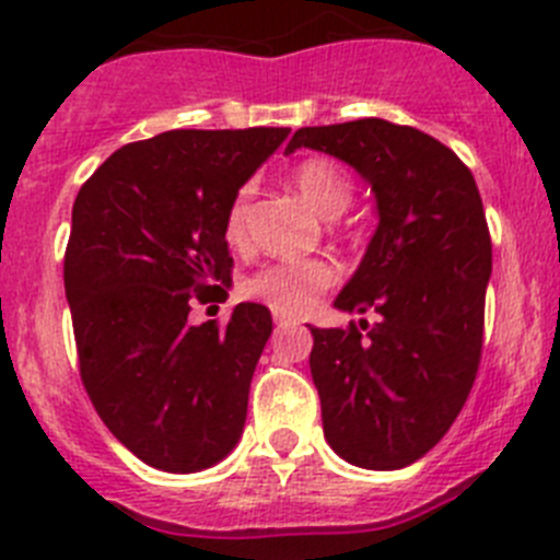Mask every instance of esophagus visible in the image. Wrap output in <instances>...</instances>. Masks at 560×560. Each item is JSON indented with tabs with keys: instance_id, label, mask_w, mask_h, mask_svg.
<instances>
[{
	"instance_id": "1",
	"label": "esophagus",
	"mask_w": 560,
	"mask_h": 560,
	"mask_svg": "<svg viewBox=\"0 0 560 560\" xmlns=\"http://www.w3.org/2000/svg\"><path fill=\"white\" fill-rule=\"evenodd\" d=\"M273 323H276V328H284V326H290V317L276 315V317H273Z\"/></svg>"
}]
</instances>
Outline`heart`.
Returning a JSON list of instances; mask_svg holds the SVG:
<instances>
[{"label":"heart","instance_id":"1","mask_svg":"<svg viewBox=\"0 0 560 560\" xmlns=\"http://www.w3.org/2000/svg\"><path fill=\"white\" fill-rule=\"evenodd\" d=\"M292 185L320 212L323 218L342 215L353 201V179L342 162L331 156H306L292 168ZM250 187H240L223 212V237L234 248L248 243ZM339 281V268L328 256L310 259H281L248 276L243 284L245 295L268 304L279 315H304L315 298Z\"/></svg>","mask_w":560,"mask_h":560}]
</instances>
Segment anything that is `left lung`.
Segmentation results:
<instances>
[{
  "mask_svg": "<svg viewBox=\"0 0 560 560\" xmlns=\"http://www.w3.org/2000/svg\"><path fill=\"white\" fill-rule=\"evenodd\" d=\"M339 156L373 185L378 229L334 306L378 323L312 328L323 433L345 462L400 469L458 417L483 351L492 237L472 171L431 135L384 118L304 127L284 151Z\"/></svg>",
  "mask_w": 560,
  "mask_h": 560,
  "instance_id": "obj_1",
  "label": "left lung"
}]
</instances>
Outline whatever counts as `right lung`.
Segmentation results:
<instances>
[{
	"instance_id": "1",
	"label": "right lung",
	"mask_w": 560,
	"mask_h": 560,
	"mask_svg": "<svg viewBox=\"0 0 560 560\" xmlns=\"http://www.w3.org/2000/svg\"><path fill=\"white\" fill-rule=\"evenodd\" d=\"M287 135L171 129L121 145L77 192L62 279L80 378L113 436L162 472L212 467L243 433L270 312L187 315L226 295L223 212Z\"/></svg>"
}]
</instances>
